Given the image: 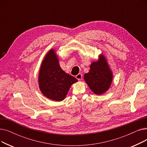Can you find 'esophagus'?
I'll list each match as a JSON object with an SVG mask.
<instances>
[{
    "mask_svg": "<svg viewBox=\"0 0 147 147\" xmlns=\"http://www.w3.org/2000/svg\"><path fill=\"white\" fill-rule=\"evenodd\" d=\"M76 78L78 80H81L82 79V74H78L77 76H76Z\"/></svg>",
    "mask_w": 147,
    "mask_h": 147,
    "instance_id": "34e87169",
    "label": "esophagus"
}]
</instances>
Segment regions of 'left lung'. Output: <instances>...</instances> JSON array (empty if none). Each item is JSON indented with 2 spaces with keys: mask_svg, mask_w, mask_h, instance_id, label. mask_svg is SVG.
Segmentation results:
<instances>
[{
  "mask_svg": "<svg viewBox=\"0 0 147 147\" xmlns=\"http://www.w3.org/2000/svg\"><path fill=\"white\" fill-rule=\"evenodd\" d=\"M88 73L84 75V79L94 94L101 95L110 87L113 80V74L103 55L99 60L93 62L90 65Z\"/></svg>",
  "mask_w": 147,
  "mask_h": 147,
  "instance_id": "8db88e82",
  "label": "left lung"
}]
</instances>
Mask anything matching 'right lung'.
<instances>
[{"mask_svg": "<svg viewBox=\"0 0 147 147\" xmlns=\"http://www.w3.org/2000/svg\"><path fill=\"white\" fill-rule=\"evenodd\" d=\"M77 82L73 76L61 69L55 52L50 50L43 59L38 74V85L42 93L53 101H63L71 86Z\"/></svg>", "mask_w": 147, "mask_h": 147, "instance_id": "obj_1", "label": "right lung"}]
</instances>
